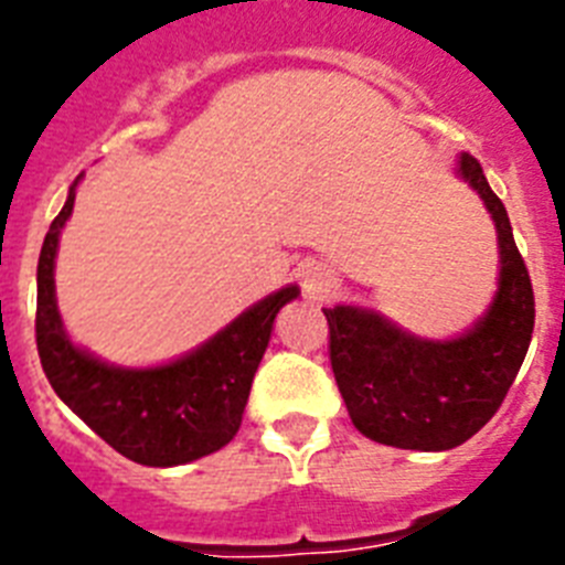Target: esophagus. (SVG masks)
<instances>
[{
	"label": "esophagus",
	"instance_id": "esophagus-1",
	"mask_svg": "<svg viewBox=\"0 0 565 565\" xmlns=\"http://www.w3.org/2000/svg\"><path fill=\"white\" fill-rule=\"evenodd\" d=\"M298 281H301V290H305L307 298L312 301H324L335 287V275L333 269L319 264V260H307L298 267Z\"/></svg>",
	"mask_w": 565,
	"mask_h": 565
}]
</instances>
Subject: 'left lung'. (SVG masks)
I'll list each match as a JSON object with an SVG mask.
<instances>
[{
    "mask_svg": "<svg viewBox=\"0 0 565 565\" xmlns=\"http://www.w3.org/2000/svg\"><path fill=\"white\" fill-rule=\"evenodd\" d=\"M457 174L486 203L500 249L497 292L480 319L454 339H422L371 307L324 310L350 419L373 443L405 451H448L471 439L505 399L534 330L532 278L509 212L466 151Z\"/></svg>",
    "mask_w": 565,
    "mask_h": 565,
    "instance_id": "left-lung-1",
    "label": "left lung"
}]
</instances>
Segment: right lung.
Segmentation results:
<instances>
[{
  "mask_svg": "<svg viewBox=\"0 0 565 565\" xmlns=\"http://www.w3.org/2000/svg\"><path fill=\"white\" fill-rule=\"evenodd\" d=\"M79 178L71 183L65 206L45 235L36 267V350L42 371L56 396L131 462L172 468L221 451L241 428L275 316L301 290L287 284L269 292L201 348L172 362L154 367L103 362L71 341L56 307V249L74 212Z\"/></svg>",
  "mask_w": 565,
  "mask_h": 565,
  "instance_id": "obj_1",
  "label": "right lung"
}]
</instances>
